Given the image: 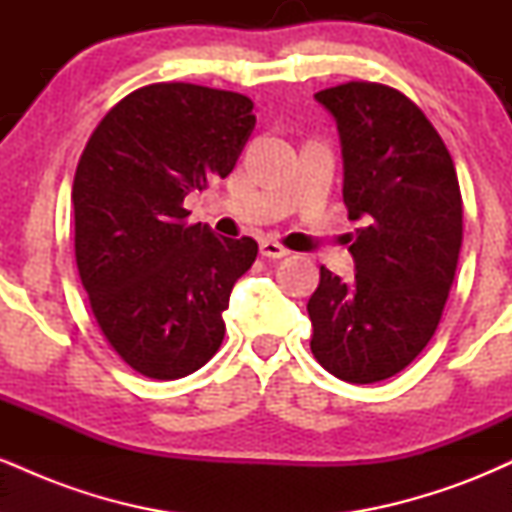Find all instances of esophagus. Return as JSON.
Returning <instances> with one entry per match:
<instances>
[{
    "mask_svg": "<svg viewBox=\"0 0 512 512\" xmlns=\"http://www.w3.org/2000/svg\"><path fill=\"white\" fill-rule=\"evenodd\" d=\"M260 252L264 257H272V260H279V257L289 255V250H286L281 243H276V240H272V238L260 240Z\"/></svg>",
    "mask_w": 512,
    "mask_h": 512,
    "instance_id": "obj_1",
    "label": "esophagus"
}]
</instances>
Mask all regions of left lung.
Segmentation results:
<instances>
[{
	"label": "left lung",
	"instance_id": "8db88e82",
	"mask_svg": "<svg viewBox=\"0 0 512 512\" xmlns=\"http://www.w3.org/2000/svg\"><path fill=\"white\" fill-rule=\"evenodd\" d=\"M337 120L344 204L358 221L346 284L320 267L310 349L334 378L380 383L436 332L462 248V195L436 127L397 88L349 81L315 93Z\"/></svg>",
	"mask_w": 512,
	"mask_h": 512
}]
</instances>
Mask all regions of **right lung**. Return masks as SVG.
Masks as SVG:
<instances>
[{"label":"right lung","instance_id":"obj_1","mask_svg":"<svg viewBox=\"0 0 512 512\" xmlns=\"http://www.w3.org/2000/svg\"><path fill=\"white\" fill-rule=\"evenodd\" d=\"M255 129L243 93L197 84L137 88L93 129L72 187L74 252L93 317L137 373L178 380L223 342L252 238L187 223L185 197L226 178Z\"/></svg>","mask_w":512,"mask_h":512}]
</instances>
